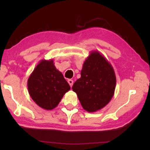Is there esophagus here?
<instances>
[{"label": "esophagus", "mask_w": 150, "mask_h": 150, "mask_svg": "<svg viewBox=\"0 0 150 150\" xmlns=\"http://www.w3.org/2000/svg\"><path fill=\"white\" fill-rule=\"evenodd\" d=\"M67 82H68V83H69V84L70 87H71L72 86H73V80H71V79H68Z\"/></svg>", "instance_id": "esophagus-1"}]
</instances>
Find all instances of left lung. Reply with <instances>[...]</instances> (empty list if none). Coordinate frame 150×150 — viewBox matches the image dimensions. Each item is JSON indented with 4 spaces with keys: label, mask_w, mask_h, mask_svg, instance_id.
Instances as JSON below:
<instances>
[{
    "label": "left lung",
    "mask_w": 150,
    "mask_h": 150,
    "mask_svg": "<svg viewBox=\"0 0 150 150\" xmlns=\"http://www.w3.org/2000/svg\"><path fill=\"white\" fill-rule=\"evenodd\" d=\"M116 79L112 66L98 51H93L85 61L81 78L72 87L83 108L95 112L107 105L112 98Z\"/></svg>",
    "instance_id": "obj_1"
}]
</instances>
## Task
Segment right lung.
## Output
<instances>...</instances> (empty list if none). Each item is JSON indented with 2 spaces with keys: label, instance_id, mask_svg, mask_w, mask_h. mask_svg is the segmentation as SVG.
Returning a JSON list of instances; mask_svg holds the SVG:
<instances>
[{
  "label": "right lung",
  "instance_id": "right-lung-1",
  "mask_svg": "<svg viewBox=\"0 0 150 150\" xmlns=\"http://www.w3.org/2000/svg\"><path fill=\"white\" fill-rule=\"evenodd\" d=\"M28 88L32 100L49 110L56 107L70 86L55 67L54 60L42 59L30 75Z\"/></svg>",
  "mask_w": 150,
  "mask_h": 150
}]
</instances>
